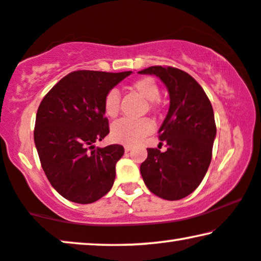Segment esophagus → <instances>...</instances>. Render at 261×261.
Listing matches in <instances>:
<instances>
[{
    "label": "esophagus",
    "mask_w": 261,
    "mask_h": 261,
    "mask_svg": "<svg viewBox=\"0 0 261 261\" xmlns=\"http://www.w3.org/2000/svg\"><path fill=\"white\" fill-rule=\"evenodd\" d=\"M131 149H132V146L131 145H124V150H125V152H129V151H131Z\"/></svg>",
    "instance_id": "obj_1"
}]
</instances>
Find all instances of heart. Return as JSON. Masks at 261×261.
<instances>
[{
  "instance_id": "1",
  "label": "heart",
  "mask_w": 261,
  "mask_h": 261,
  "mask_svg": "<svg viewBox=\"0 0 261 261\" xmlns=\"http://www.w3.org/2000/svg\"><path fill=\"white\" fill-rule=\"evenodd\" d=\"M132 90L147 100V108L150 110H157V99L161 95L159 87L152 77H142L134 81L130 85ZM120 96L116 89H111L104 96L103 109L108 117L115 118L119 114ZM154 130L152 120L149 118L127 119L123 118L116 122L111 127V137L115 142L123 144H136L141 142L144 137L150 135Z\"/></svg>"
}]
</instances>
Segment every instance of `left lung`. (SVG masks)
Wrapping results in <instances>:
<instances>
[{
    "mask_svg": "<svg viewBox=\"0 0 261 261\" xmlns=\"http://www.w3.org/2000/svg\"><path fill=\"white\" fill-rule=\"evenodd\" d=\"M155 75L170 93V108L158 131L168 150L147 149L141 173L147 189L166 200L185 198L205 177L217 134L215 114L200 84L188 72L154 65L138 71Z\"/></svg>",
    "mask_w": 261,
    "mask_h": 261,
    "instance_id": "left-lung-1",
    "label": "left lung"
}]
</instances>
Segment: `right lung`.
Listing matches in <instances>:
<instances>
[{"label":"right lung","instance_id":"obj_1","mask_svg":"<svg viewBox=\"0 0 261 261\" xmlns=\"http://www.w3.org/2000/svg\"><path fill=\"white\" fill-rule=\"evenodd\" d=\"M131 71L77 70L43 97L36 114L34 141L44 173L65 199L90 204L110 191L124 147H95L110 132L104 96Z\"/></svg>","mask_w":261,"mask_h":261}]
</instances>
